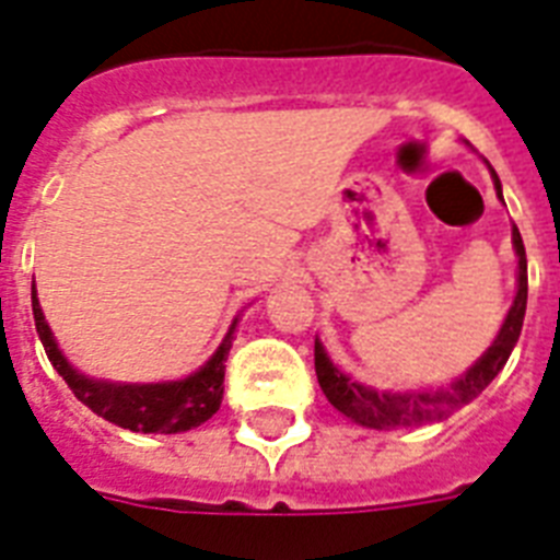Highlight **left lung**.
I'll return each instance as SVG.
<instances>
[{
	"instance_id": "8db88e82",
	"label": "left lung",
	"mask_w": 560,
	"mask_h": 560,
	"mask_svg": "<svg viewBox=\"0 0 560 560\" xmlns=\"http://www.w3.org/2000/svg\"><path fill=\"white\" fill-rule=\"evenodd\" d=\"M494 185H498L500 194L498 173H494ZM512 240L514 252H517V298H514L506 320H503V329H500V335L489 347V352L459 382L451 384V390L419 393V396L416 393H407V396H401V393H375L364 387V384L347 378L338 366H332L324 347L315 341V373L320 390L326 393V399L332 401L343 416H350V419L361 424H370V428H390V424H410L413 428V424L442 422L454 410L477 399L489 387L491 378L503 370L509 355H512L514 343L521 338L523 315H526V248H523L517 228L512 231Z\"/></svg>"
}]
</instances>
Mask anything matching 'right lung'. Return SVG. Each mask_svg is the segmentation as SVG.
<instances>
[{
	"label": "right lung",
	"instance_id": "right-lung-1",
	"mask_svg": "<svg viewBox=\"0 0 560 560\" xmlns=\"http://www.w3.org/2000/svg\"><path fill=\"white\" fill-rule=\"evenodd\" d=\"M31 308H34V324L43 347H46L48 361L54 370L66 378L71 393L78 396L89 410H95L106 422L127 428V431L141 433H182L190 428H199L217 413L225 393V361L231 352V335L222 341L213 358L199 370L187 375L182 382L164 384H109L95 382L80 375L74 366L62 358L57 343L51 338V329L46 324V315L39 308L37 292L31 294Z\"/></svg>",
	"mask_w": 560,
	"mask_h": 560
}]
</instances>
